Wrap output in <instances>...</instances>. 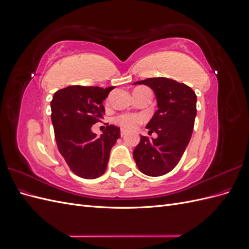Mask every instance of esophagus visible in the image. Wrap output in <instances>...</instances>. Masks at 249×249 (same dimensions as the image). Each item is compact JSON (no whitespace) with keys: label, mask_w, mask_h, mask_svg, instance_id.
I'll return each mask as SVG.
<instances>
[{"label":"esophagus","mask_w":249,"mask_h":249,"mask_svg":"<svg viewBox=\"0 0 249 249\" xmlns=\"http://www.w3.org/2000/svg\"><path fill=\"white\" fill-rule=\"evenodd\" d=\"M125 134H126V130H124V129H120V135H122V137H124Z\"/></svg>","instance_id":"obj_1"}]
</instances>
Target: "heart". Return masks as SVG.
<instances>
[{"instance_id": "obj_1", "label": "heart", "mask_w": 249, "mask_h": 249, "mask_svg": "<svg viewBox=\"0 0 249 249\" xmlns=\"http://www.w3.org/2000/svg\"><path fill=\"white\" fill-rule=\"evenodd\" d=\"M115 122L124 129H135L143 122V117L138 114H123L117 116Z\"/></svg>"}]
</instances>
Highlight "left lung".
Segmentation results:
<instances>
[{"instance_id":"8db88e82","label":"left lung","mask_w":249,"mask_h":249,"mask_svg":"<svg viewBox=\"0 0 249 249\" xmlns=\"http://www.w3.org/2000/svg\"><path fill=\"white\" fill-rule=\"evenodd\" d=\"M152 88L158 110L146 124L148 134L141 136L133 152L139 170L149 177L166 175L177 166L190 141L196 116V94L183 83L167 78H148L135 82Z\"/></svg>"}]
</instances>
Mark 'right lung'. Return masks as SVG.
<instances>
[{
	"label": "right lung",
	"mask_w": 249,
	"mask_h": 249,
	"mask_svg": "<svg viewBox=\"0 0 249 249\" xmlns=\"http://www.w3.org/2000/svg\"><path fill=\"white\" fill-rule=\"evenodd\" d=\"M113 88L69 86L55 92L51 102L59 152L74 175L83 178L103 175L111 148L120 137V129L112 124L107 125L101 137L91 131V126L103 118V101Z\"/></svg>",
	"instance_id": "obj_1"
}]
</instances>
